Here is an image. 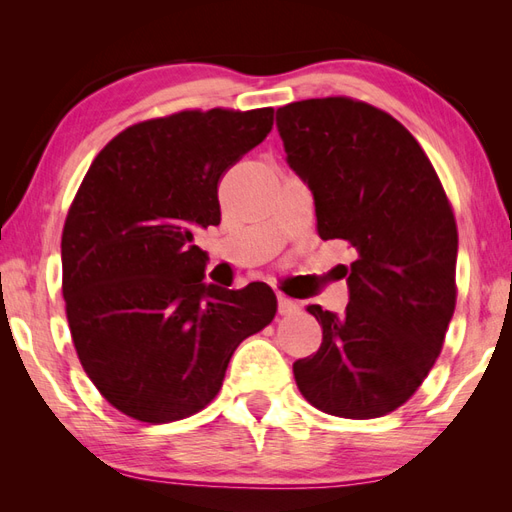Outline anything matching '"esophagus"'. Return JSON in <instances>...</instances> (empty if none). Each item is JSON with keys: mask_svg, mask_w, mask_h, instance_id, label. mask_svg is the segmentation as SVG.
Returning a JSON list of instances; mask_svg holds the SVG:
<instances>
[{"mask_svg": "<svg viewBox=\"0 0 512 512\" xmlns=\"http://www.w3.org/2000/svg\"><path fill=\"white\" fill-rule=\"evenodd\" d=\"M277 312L282 316H290V314H297L299 312V305L286 299V297H277Z\"/></svg>", "mask_w": 512, "mask_h": 512, "instance_id": "esophagus-1", "label": "esophagus"}]
</instances>
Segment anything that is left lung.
<instances>
[{"label":"left lung","instance_id":"8db88e82","mask_svg":"<svg viewBox=\"0 0 512 512\" xmlns=\"http://www.w3.org/2000/svg\"><path fill=\"white\" fill-rule=\"evenodd\" d=\"M275 121L318 235L356 250L346 312L307 305L322 344L294 361V380L327 414H389L427 378L455 312L453 209L416 138L380 108L316 98L277 108Z\"/></svg>","mask_w":512,"mask_h":512}]
</instances>
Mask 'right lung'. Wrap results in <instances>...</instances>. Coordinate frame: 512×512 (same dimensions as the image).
Here are the masks:
<instances>
[{
	"instance_id": "1",
	"label": "right lung",
	"mask_w": 512,
	"mask_h": 512,
	"mask_svg": "<svg viewBox=\"0 0 512 512\" xmlns=\"http://www.w3.org/2000/svg\"><path fill=\"white\" fill-rule=\"evenodd\" d=\"M273 108L183 111L136 123L91 162L61 235L72 342L108 404L170 423L218 395L232 352L277 312L262 282H205L198 228L222 220L218 183L265 141Z\"/></svg>"
}]
</instances>
